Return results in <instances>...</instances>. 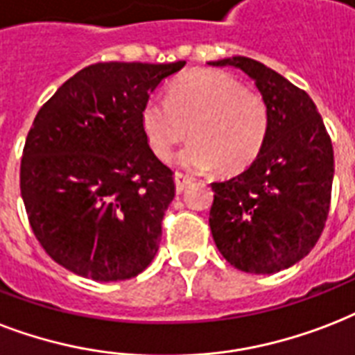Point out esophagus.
Here are the masks:
<instances>
[{"label":"esophagus","instance_id":"obj_1","mask_svg":"<svg viewBox=\"0 0 355 355\" xmlns=\"http://www.w3.org/2000/svg\"><path fill=\"white\" fill-rule=\"evenodd\" d=\"M191 182H193V178L188 177V175H182V173H177V175H175V188H177L178 193L184 191V188Z\"/></svg>","mask_w":355,"mask_h":355}]
</instances>
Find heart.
<instances>
[{
    "instance_id": "1",
    "label": "heart",
    "mask_w": 355,
    "mask_h": 355,
    "mask_svg": "<svg viewBox=\"0 0 355 355\" xmlns=\"http://www.w3.org/2000/svg\"><path fill=\"white\" fill-rule=\"evenodd\" d=\"M139 123L148 147L167 158L189 126L193 141L178 150L173 164L188 171L238 173L259 156L266 141L270 115L266 102L245 91L227 72L199 69L178 76L167 100L147 98Z\"/></svg>"
}]
</instances>
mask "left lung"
Returning a JSON list of instances; mask_svg holds the SVG:
<instances>
[{
	"label": "left lung",
	"mask_w": 355,
	"mask_h": 355,
	"mask_svg": "<svg viewBox=\"0 0 355 355\" xmlns=\"http://www.w3.org/2000/svg\"><path fill=\"white\" fill-rule=\"evenodd\" d=\"M208 64L250 76L270 115L255 162L212 182V238L238 270L275 274L302 261L324 231L334 184L331 139L309 94L266 64L240 55Z\"/></svg>",
	"instance_id": "left-lung-1"
}]
</instances>
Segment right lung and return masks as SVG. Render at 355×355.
I'll return each mask as SVG.
<instances>
[{
	"instance_id": "obj_1",
	"label": "right lung",
	"mask_w": 355,
	"mask_h": 355,
	"mask_svg": "<svg viewBox=\"0 0 355 355\" xmlns=\"http://www.w3.org/2000/svg\"><path fill=\"white\" fill-rule=\"evenodd\" d=\"M184 64H91L37 113L21 156V199L40 245L70 272L124 281L158 253L175 182L148 147L139 110Z\"/></svg>"
}]
</instances>
